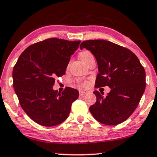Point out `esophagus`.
<instances>
[{
    "instance_id": "esophagus-1",
    "label": "esophagus",
    "mask_w": 157,
    "mask_h": 157,
    "mask_svg": "<svg viewBox=\"0 0 157 157\" xmlns=\"http://www.w3.org/2000/svg\"><path fill=\"white\" fill-rule=\"evenodd\" d=\"M86 94H87L86 91H79V95H80L81 97L84 96V95Z\"/></svg>"
}]
</instances>
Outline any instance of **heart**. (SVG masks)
Masks as SVG:
<instances>
[{
	"mask_svg": "<svg viewBox=\"0 0 157 157\" xmlns=\"http://www.w3.org/2000/svg\"><path fill=\"white\" fill-rule=\"evenodd\" d=\"M90 56H91V52H89L88 51H83L82 52H81L79 57H80V58L81 59V60H84L85 58H88V57H89ZM83 85H85V83Z\"/></svg>",
	"mask_w": 157,
	"mask_h": 157,
	"instance_id": "heart-1",
	"label": "heart"
}]
</instances>
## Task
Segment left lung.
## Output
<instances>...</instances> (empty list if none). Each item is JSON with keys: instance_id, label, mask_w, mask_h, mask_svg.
I'll list each match as a JSON object with an SVG mask.
<instances>
[{"instance_id": "obj_1", "label": "left lung", "mask_w": 157, "mask_h": 157, "mask_svg": "<svg viewBox=\"0 0 157 157\" xmlns=\"http://www.w3.org/2000/svg\"><path fill=\"white\" fill-rule=\"evenodd\" d=\"M94 56L98 65L95 86H108L110 92L94 91L97 101L89 107L99 123L115 125L123 123L135 111L146 88V72L137 56L128 49L103 40L81 42Z\"/></svg>"}]
</instances>
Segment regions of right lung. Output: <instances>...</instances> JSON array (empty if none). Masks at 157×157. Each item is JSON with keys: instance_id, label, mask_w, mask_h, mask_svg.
<instances>
[{"instance_id": "1", "label": "right lung", "mask_w": 157, "mask_h": 157, "mask_svg": "<svg viewBox=\"0 0 157 157\" xmlns=\"http://www.w3.org/2000/svg\"><path fill=\"white\" fill-rule=\"evenodd\" d=\"M80 42L47 39L29 46L19 56L13 70V88L22 109L35 123L50 127L68 117L78 91L66 87L60 93L52 86L55 78L66 74Z\"/></svg>"}]
</instances>
